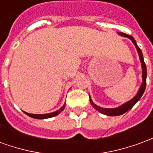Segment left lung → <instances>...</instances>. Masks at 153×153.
Returning a JSON list of instances; mask_svg holds the SVG:
<instances>
[{
	"label": "left lung",
	"mask_w": 153,
	"mask_h": 153,
	"mask_svg": "<svg viewBox=\"0 0 153 153\" xmlns=\"http://www.w3.org/2000/svg\"><path fill=\"white\" fill-rule=\"evenodd\" d=\"M118 33L120 35L123 36V37H126V38H129V39L133 42V43L134 44L135 47L137 48L138 56H139V59H140V61H141L142 63V68H143V83H142L141 87H140V88L138 90V93H137V95H136L133 99H131L130 101H128V102L123 104L122 106H120V107H117V108H109V109H108V108H102V107H100V106L95 105V104L93 102V101L91 100V98H90V103H91V105H92L97 111H98L102 113V114H104V115H110V116H115V115H122V114H124V113L127 112L128 110L131 109L132 107L137 103V102H138V100L141 98V97L143 96V93H144L145 91V88H146V83H147V67H146V64H145L144 60H143V53H142L141 49L138 47V46L137 45V43H136V41H135L134 38L132 37L131 35H128L126 34V33H121V32H120V33Z\"/></svg>",
	"instance_id": "1"
}]
</instances>
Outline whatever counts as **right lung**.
<instances>
[{
    "label": "right lung",
    "instance_id": "1",
    "mask_svg": "<svg viewBox=\"0 0 153 153\" xmlns=\"http://www.w3.org/2000/svg\"><path fill=\"white\" fill-rule=\"evenodd\" d=\"M65 103L64 104L62 107L60 108V110H58L56 111H55V112H51V113H48V114H29V113L25 112L26 115H28V116H30L32 118H34V119H47V118H51V117H53V116H56L58 114H60L64 109H65Z\"/></svg>",
    "mask_w": 153,
    "mask_h": 153
}]
</instances>
